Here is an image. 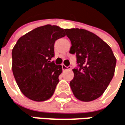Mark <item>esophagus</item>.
Instances as JSON below:
<instances>
[{
  "mask_svg": "<svg viewBox=\"0 0 125 125\" xmlns=\"http://www.w3.org/2000/svg\"><path fill=\"white\" fill-rule=\"evenodd\" d=\"M71 69V66H66L64 64H62V70H70Z\"/></svg>",
  "mask_w": 125,
  "mask_h": 125,
  "instance_id": "obj_1",
  "label": "esophagus"
}]
</instances>
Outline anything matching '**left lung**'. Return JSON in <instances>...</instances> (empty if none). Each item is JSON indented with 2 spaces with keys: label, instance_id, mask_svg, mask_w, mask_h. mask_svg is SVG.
<instances>
[{
  "label": "left lung",
  "instance_id": "left-lung-1",
  "mask_svg": "<svg viewBox=\"0 0 125 125\" xmlns=\"http://www.w3.org/2000/svg\"><path fill=\"white\" fill-rule=\"evenodd\" d=\"M71 41L70 53L76 55L74 78L70 82L78 99L93 101L100 97L114 75L115 59L111 48L93 32L82 29H67Z\"/></svg>",
  "mask_w": 125,
  "mask_h": 125
}]
</instances>
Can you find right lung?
Returning <instances> with one entry per match:
<instances>
[{
    "instance_id": "1",
    "label": "right lung",
    "mask_w": 125,
    "mask_h": 125,
    "mask_svg": "<svg viewBox=\"0 0 125 125\" xmlns=\"http://www.w3.org/2000/svg\"><path fill=\"white\" fill-rule=\"evenodd\" d=\"M65 30L45 25L21 37L12 52V72L22 93L35 102L49 99L59 82L62 67L50 60L55 56L56 40Z\"/></svg>"
}]
</instances>
